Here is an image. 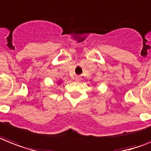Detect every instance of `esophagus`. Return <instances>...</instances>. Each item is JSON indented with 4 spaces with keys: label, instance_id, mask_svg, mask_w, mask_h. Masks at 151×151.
I'll use <instances>...</instances> for the list:
<instances>
[{
    "label": "esophagus",
    "instance_id": "34e87169",
    "mask_svg": "<svg viewBox=\"0 0 151 151\" xmlns=\"http://www.w3.org/2000/svg\"><path fill=\"white\" fill-rule=\"evenodd\" d=\"M76 80H77V81H80V80H81V78H80L79 76H77V77H76Z\"/></svg>",
    "mask_w": 151,
    "mask_h": 151
}]
</instances>
